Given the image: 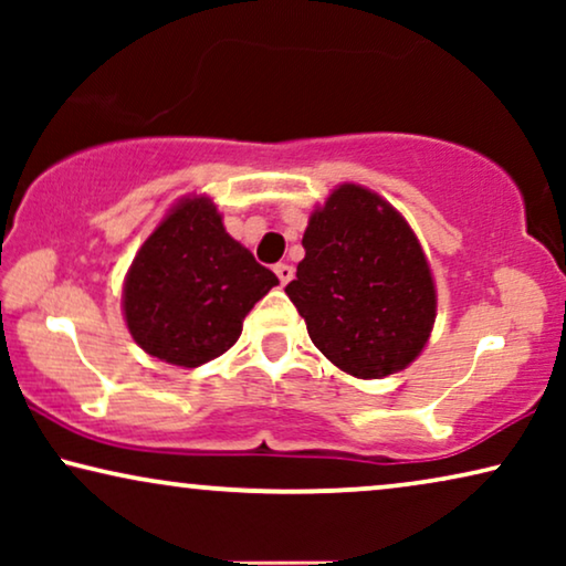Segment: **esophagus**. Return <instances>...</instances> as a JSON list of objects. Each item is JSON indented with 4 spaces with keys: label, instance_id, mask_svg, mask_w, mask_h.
Returning a JSON list of instances; mask_svg holds the SVG:
<instances>
[{
    "label": "esophagus",
    "instance_id": "1",
    "mask_svg": "<svg viewBox=\"0 0 566 566\" xmlns=\"http://www.w3.org/2000/svg\"><path fill=\"white\" fill-rule=\"evenodd\" d=\"M275 275L281 277V283H291L293 281V265H289V262H281V265H275Z\"/></svg>",
    "mask_w": 566,
    "mask_h": 566
}]
</instances>
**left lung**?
I'll return each mask as SVG.
<instances>
[{"label": "left lung", "mask_w": 566, "mask_h": 566, "mask_svg": "<svg viewBox=\"0 0 566 566\" xmlns=\"http://www.w3.org/2000/svg\"><path fill=\"white\" fill-rule=\"evenodd\" d=\"M306 258L285 293L308 337L355 378L405 370L428 345L436 283L415 231L397 208L345 182L308 216Z\"/></svg>", "instance_id": "left-lung-1"}]
</instances>
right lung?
Instances as JSON below:
<instances>
[{
  "instance_id": "add662e5",
  "label": "right lung",
  "mask_w": 566,
  "mask_h": 566,
  "mask_svg": "<svg viewBox=\"0 0 566 566\" xmlns=\"http://www.w3.org/2000/svg\"><path fill=\"white\" fill-rule=\"evenodd\" d=\"M277 285L231 239L206 196L182 198L136 252L123 283L130 337L154 358L198 368L242 335L250 308Z\"/></svg>"
}]
</instances>
